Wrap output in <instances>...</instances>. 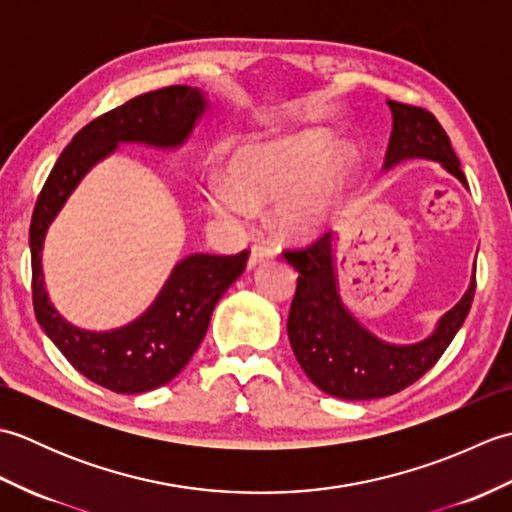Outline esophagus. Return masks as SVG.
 Segmentation results:
<instances>
[{
  "instance_id": "obj_1",
  "label": "esophagus",
  "mask_w": 512,
  "mask_h": 512,
  "mask_svg": "<svg viewBox=\"0 0 512 512\" xmlns=\"http://www.w3.org/2000/svg\"><path fill=\"white\" fill-rule=\"evenodd\" d=\"M275 257V248H270L268 244H255L250 248V259H248V268H255L262 262H268V259Z\"/></svg>"
}]
</instances>
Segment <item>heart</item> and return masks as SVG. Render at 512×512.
<instances>
[{"instance_id":"heart-1","label":"heart","mask_w":512,"mask_h":512,"mask_svg":"<svg viewBox=\"0 0 512 512\" xmlns=\"http://www.w3.org/2000/svg\"><path fill=\"white\" fill-rule=\"evenodd\" d=\"M330 134L301 132L248 143L231 160V182H215L206 193L209 209L228 222L244 220L255 204L278 200L277 222L286 235H317L330 222L350 151L328 156Z\"/></svg>"}]
</instances>
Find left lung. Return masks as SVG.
<instances>
[{
  "instance_id": "8db88e82",
  "label": "left lung",
  "mask_w": 512,
  "mask_h": 512,
  "mask_svg": "<svg viewBox=\"0 0 512 512\" xmlns=\"http://www.w3.org/2000/svg\"><path fill=\"white\" fill-rule=\"evenodd\" d=\"M394 125L385 154V169L402 160L429 158L453 173L464 187L451 140L438 118L416 105L387 101ZM299 273L288 314V339L299 365L321 391L345 400H372L398 394L427 374L458 334L475 297V270L469 290L438 321L427 339L391 345L358 323L339 297L334 270V235L325 233L310 246L284 250Z\"/></svg>"
}]
</instances>
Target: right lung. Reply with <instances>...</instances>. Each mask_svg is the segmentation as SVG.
Returning a JSON list of instances; mask_svg holds the SVG:
<instances>
[{"instance_id":"1","label":"right lung","mask_w":512,"mask_h":512,"mask_svg":"<svg viewBox=\"0 0 512 512\" xmlns=\"http://www.w3.org/2000/svg\"><path fill=\"white\" fill-rule=\"evenodd\" d=\"M204 110L206 99L200 90L169 85L94 118L61 151L32 211V306L37 321L74 369L116 394H143L182 372L204 339L215 303L244 273L248 250L237 255H189L171 270L145 314L118 330L90 332L74 328L50 303L41 270L43 239L76 184L118 143L180 147Z\"/></svg>"}]
</instances>
